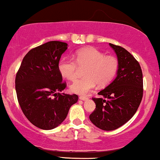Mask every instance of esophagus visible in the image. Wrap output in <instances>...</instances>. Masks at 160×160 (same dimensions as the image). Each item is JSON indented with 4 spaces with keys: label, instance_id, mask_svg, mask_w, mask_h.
Returning a JSON list of instances; mask_svg holds the SVG:
<instances>
[{
    "label": "esophagus",
    "instance_id": "1",
    "mask_svg": "<svg viewBox=\"0 0 160 160\" xmlns=\"http://www.w3.org/2000/svg\"><path fill=\"white\" fill-rule=\"evenodd\" d=\"M79 99L81 100H86L88 99V98H87V97H85V96H80Z\"/></svg>",
    "mask_w": 160,
    "mask_h": 160
}]
</instances>
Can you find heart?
Segmentation results:
<instances>
[{"instance_id": "heart-1", "label": "heart", "mask_w": 160, "mask_h": 160, "mask_svg": "<svg viewBox=\"0 0 160 160\" xmlns=\"http://www.w3.org/2000/svg\"><path fill=\"white\" fill-rule=\"evenodd\" d=\"M73 59L64 57L58 64L60 75L68 80L78 78L79 69H85V78L75 81L70 90L78 94H87L98 84L104 86L114 78L119 67V62L113 56H105L103 52L94 48H85L74 53Z\"/></svg>"}]
</instances>
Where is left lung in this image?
<instances>
[{"label": "left lung", "mask_w": 160, "mask_h": 160, "mask_svg": "<svg viewBox=\"0 0 160 160\" xmlns=\"http://www.w3.org/2000/svg\"><path fill=\"white\" fill-rule=\"evenodd\" d=\"M117 56L119 67L116 78L93 98L96 104L89 119L104 131L117 129L132 118L143 97V74L141 66L128 51L109 44Z\"/></svg>", "instance_id": "1"}]
</instances>
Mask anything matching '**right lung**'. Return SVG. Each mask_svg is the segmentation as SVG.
Instances as JSON below:
<instances>
[{"label":"right lung","mask_w":160,"mask_h":160,"mask_svg":"<svg viewBox=\"0 0 160 160\" xmlns=\"http://www.w3.org/2000/svg\"><path fill=\"white\" fill-rule=\"evenodd\" d=\"M67 46L65 42L52 41L33 48L24 57L16 75V91L23 113L44 130L60 125L78 100L76 94L60 93L66 83L58 64Z\"/></svg>","instance_id":"obj_1"}]
</instances>
